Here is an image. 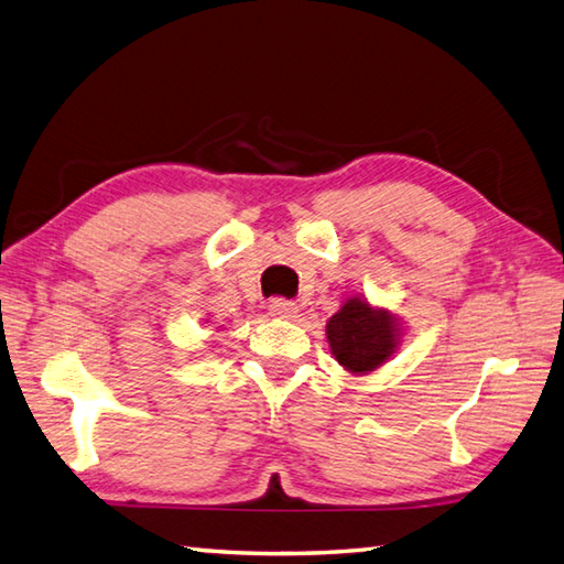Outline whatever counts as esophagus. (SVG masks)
Wrapping results in <instances>:
<instances>
[{"instance_id":"34e87169","label":"esophagus","mask_w":564,"mask_h":564,"mask_svg":"<svg viewBox=\"0 0 564 564\" xmlns=\"http://www.w3.org/2000/svg\"><path fill=\"white\" fill-rule=\"evenodd\" d=\"M269 313L273 317H281V319H291L297 315V305L293 301H285V297H273L269 303Z\"/></svg>"}]
</instances>
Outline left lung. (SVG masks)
Masks as SVG:
<instances>
[{"mask_svg":"<svg viewBox=\"0 0 564 564\" xmlns=\"http://www.w3.org/2000/svg\"><path fill=\"white\" fill-rule=\"evenodd\" d=\"M402 337L400 319L366 297H349L337 315L327 319L332 356L351 376H368L390 361Z\"/></svg>","mask_w":564,"mask_h":564,"instance_id":"obj_1","label":"left lung"}]
</instances>
